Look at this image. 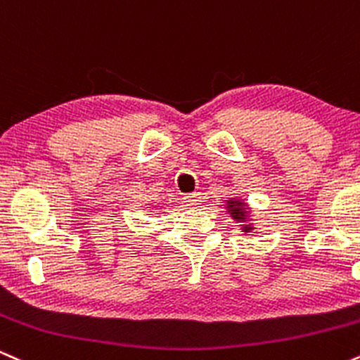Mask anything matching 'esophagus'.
Segmentation results:
<instances>
[{
    "mask_svg": "<svg viewBox=\"0 0 360 360\" xmlns=\"http://www.w3.org/2000/svg\"><path fill=\"white\" fill-rule=\"evenodd\" d=\"M201 201V194L200 193H191L188 196H184V203L186 206H198Z\"/></svg>",
    "mask_w": 360,
    "mask_h": 360,
    "instance_id": "esophagus-1",
    "label": "esophagus"
}]
</instances>
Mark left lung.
I'll use <instances>...</instances> for the list:
<instances>
[{"label": "left lung", "mask_w": 360, "mask_h": 360, "mask_svg": "<svg viewBox=\"0 0 360 360\" xmlns=\"http://www.w3.org/2000/svg\"><path fill=\"white\" fill-rule=\"evenodd\" d=\"M243 205L242 201H237V200H230L229 201V206H226V208H230L229 212H230V214H232V217L235 218V220L237 221H243L245 220V208H243ZM250 226H243V232H250Z\"/></svg>", "instance_id": "left-lung-1"}]
</instances>
